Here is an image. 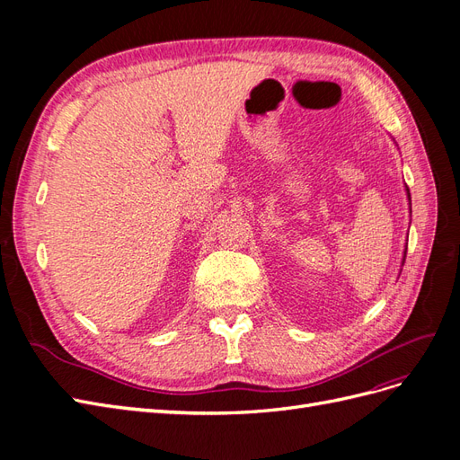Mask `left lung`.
<instances>
[{"label":"left lung","mask_w":460,"mask_h":460,"mask_svg":"<svg viewBox=\"0 0 460 460\" xmlns=\"http://www.w3.org/2000/svg\"><path fill=\"white\" fill-rule=\"evenodd\" d=\"M405 191H407V198H409V201H411V193H409V188H405ZM411 205V203H409ZM405 257H407V252L402 253V264H405Z\"/></svg>","instance_id":"1"}]
</instances>
